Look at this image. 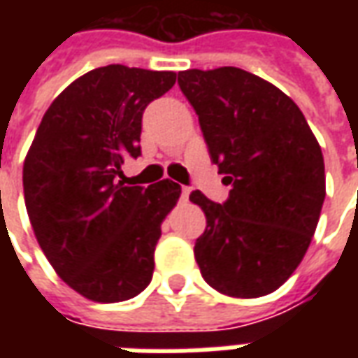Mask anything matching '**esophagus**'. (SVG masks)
<instances>
[{
  "label": "esophagus",
  "mask_w": 358,
  "mask_h": 358,
  "mask_svg": "<svg viewBox=\"0 0 358 358\" xmlns=\"http://www.w3.org/2000/svg\"><path fill=\"white\" fill-rule=\"evenodd\" d=\"M182 201H187V197H189V187H182Z\"/></svg>",
  "instance_id": "obj_1"
}]
</instances>
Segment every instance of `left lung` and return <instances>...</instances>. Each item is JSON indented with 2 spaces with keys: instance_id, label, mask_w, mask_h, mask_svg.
I'll return each mask as SVG.
<instances>
[{
  "instance_id": "obj_1",
  "label": "left lung",
  "mask_w": 358,
  "mask_h": 358,
  "mask_svg": "<svg viewBox=\"0 0 358 358\" xmlns=\"http://www.w3.org/2000/svg\"><path fill=\"white\" fill-rule=\"evenodd\" d=\"M210 161L230 195L195 189L207 228L195 241L205 282L230 297L276 292L307 253L326 197L322 149L292 97L236 66L178 73Z\"/></svg>"
}]
</instances>
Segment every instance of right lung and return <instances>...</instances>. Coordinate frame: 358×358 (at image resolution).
Masks as SVG:
<instances>
[{
    "instance_id": "add662e5",
    "label": "right lung",
    "mask_w": 358,
    "mask_h": 358,
    "mask_svg": "<svg viewBox=\"0 0 358 358\" xmlns=\"http://www.w3.org/2000/svg\"><path fill=\"white\" fill-rule=\"evenodd\" d=\"M176 82L171 71L107 65L66 86L45 110L22 166L28 218L59 278L95 303L136 297L151 282L161 224L182 189L126 186L141 115Z\"/></svg>"
}]
</instances>
